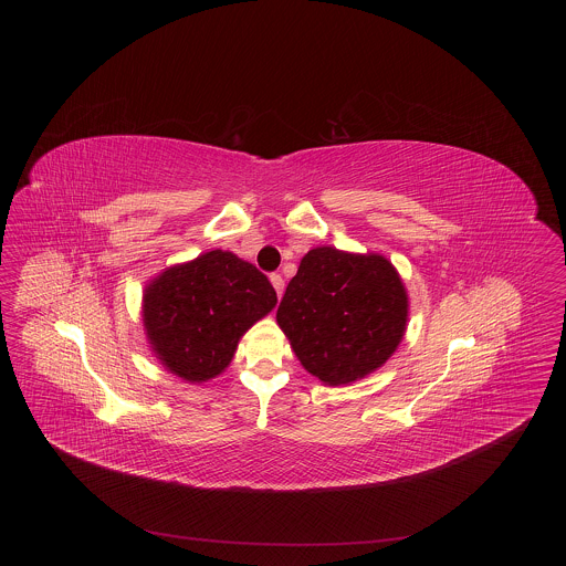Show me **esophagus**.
I'll use <instances>...</instances> for the list:
<instances>
[{"mask_svg": "<svg viewBox=\"0 0 566 566\" xmlns=\"http://www.w3.org/2000/svg\"><path fill=\"white\" fill-rule=\"evenodd\" d=\"M271 284H273L277 296H282V293H284V280H282L280 273H271Z\"/></svg>", "mask_w": 566, "mask_h": 566, "instance_id": "1", "label": "esophagus"}]
</instances>
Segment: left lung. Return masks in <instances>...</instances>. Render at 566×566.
<instances>
[{
    "label": "left lung",
    "instance_id": "obj_1",
    "mask_svg": "<svg viewBox=\"0 0 566 566\" xmlns=\"http://www.w3.org/2000/svg\"><path fill=\"white\" fill-rule=\"evenodd\" d=\"M407 307L403 282L388 259L321 245L301 259L275 321L301 365L339 386L374 374L392 356Z\"/></svg>",
    "mask_w": 566,
    "mask_h": 566
}]
</instances>
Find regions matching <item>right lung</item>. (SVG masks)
Listing matches in <instances>:
<instances>
[{"mask_svg":"<svg viewBox=\"0 0 566 566\" xmlns=\"http://www.w3.org/2000/svg\"><path fill=\"white\" fill-rule=\"evenodd\" d=\"M277 296L265 273L233 252L212 250L157 275L144 293V328L157 358L187 381L220 376L243 333Z\"/></svg>","mask_w":566,"mask_h":566,"instance_id":"add662e5","label":"right lung"}]
</instances>
